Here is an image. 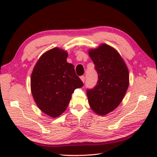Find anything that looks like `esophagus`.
<instances>
[{"instance_id":"34e87169","label":"esophagus","mask_w":157,"mask_h":157,"mask_svg":"<svg viewBox=\"0 0 157 157\" xmlns=\"http://www.w3.org/2000/svg\"><path fill=\"white\" fill-rule=\"evenodd\" d=\"M80 79H82V82H85V79H86V78H85V76H84V75H82V76H81V77H80Z\"/></svg>"}]
</instances>
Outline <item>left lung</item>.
<instances>
[{
  "label": "left lung",
  "instance_id": "1",
  "mask_svg": "<svg viewBox=\"0 0 157 157\" xmlns=\"http://www.w3.org/2000/svg\"><path fill=\"white\" fill-rule=\"evenodd\" d=\"M89 54L98 75L96 85L86 90L89 104L95 113L104 116L123 100L129 86V71L119 53L107 44Z\"/></svg>",
  "mask_w": 157,
  "mask_h": 157
}]
</instances>
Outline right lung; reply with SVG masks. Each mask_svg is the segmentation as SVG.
Returning a JSON list of instances; mask_svg holds the SVG:
<instances>
[{
  "label": "right lung",
  "instance_id": "add662e5",
  "mask_svg": "<svg viewBox=\"0 0 157 157\" xmlns=\"http://www.w3.org/2000/svg\"><path fill=\"white\" fill-rule=\"evenodd\" d=\"M68 53L58 48L39 58L31 75V91L38 107L53 118L64 111L76 89L83 82L74 66L66 62Z\"/></svg>",
  "mask_w": 157,
  "mask_h": 157
}]
</instances>
